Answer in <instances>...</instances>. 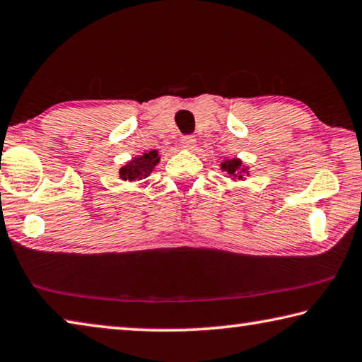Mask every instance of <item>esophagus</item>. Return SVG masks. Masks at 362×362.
Wrapping results in <instances>:
<instances>
[{
    "instance_id": "34e87169",
    "label": "esophagus",
    "mask_w": 362,
    "mask_h": 362,
    "mask_svg": "<svg viewBox=\"0 0 362 362\" xmlns=\"http://www.w3.org/2000/svg\"><path fill=\"white\" fill-rule=\"evenodd\" d=\"M180 144L185 150H193L196 146V139L193 136H185V137H182Z\"/></svg>"
}]
</instances>
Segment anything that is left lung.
I'll list each match as a JSON object with an SVG mask.
<instances>
[{
  "label": "left lung",
  "mask_w": 362,
  "mask_h": 362,
  "mask_svg": "<svg viewBox=\"0 0 362 362\" xmlns=\"http://www.w3.org/2000/svg\"><path fill=\"white\" fill-rule=\"evenodd\" d=\"M220 169H222L223 173L230 174L233 180H235V179L243 180L244 175H249V168L244 166L240 158L225 159V161L220 164Z\"/></svg>",
  "instance_id": "1"
}]
</instances>
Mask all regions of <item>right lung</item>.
I'll return each instance as SVG.
<instances>
[{
    "label": "right lung",
    "instance_id": "obj_1",
    "mask_svg": "<svg viewBox=\"0 0 362 362\" xmlns=\"http://www.w3.org/2000/svg\"><path fill=\"white\" fill-rule=\"evenodd\" d=\"M159 161H161V156H159L158 150L146 151L144 155L132 158L131 161H127L119 169V179L124 182H137L146 179L153 173V169L158 166Z\"/></svg>",
    "mask_w": 362,
    "mask_h": 362
}]
</instances>
